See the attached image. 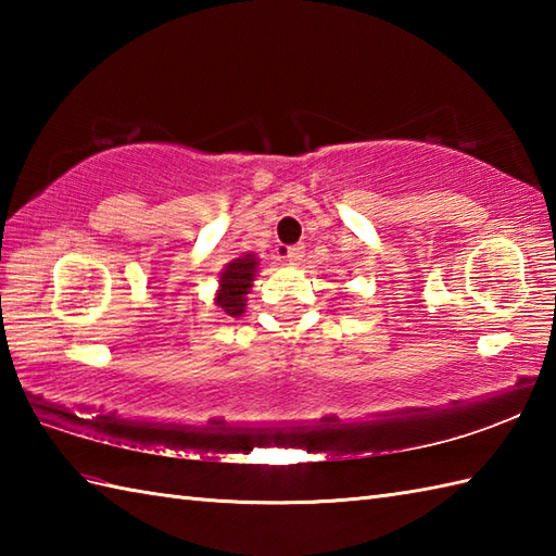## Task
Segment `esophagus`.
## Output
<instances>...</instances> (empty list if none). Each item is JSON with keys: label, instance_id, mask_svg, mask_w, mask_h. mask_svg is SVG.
<instances>
[{"label": "esophagus", "instance_id": "obj_1", "mask_svg": "<svg viewBox=\"0 0 556 556\" xmlns=\"http://www.w3.org/2000/svg\"><path fill=\"white\" fill-rule=\"evenodd\" d=\"M303 260V245H289L287 248V263L289 265H299Z\"/></svg>", "mask_w": 556, "mask_h": 556}]
</instances>
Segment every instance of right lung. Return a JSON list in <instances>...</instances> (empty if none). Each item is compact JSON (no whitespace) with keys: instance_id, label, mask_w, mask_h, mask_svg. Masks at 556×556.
<instances>
[{"instance_id":"add662e5","label":"right lung","mask_w":556,"mask_h":556,"mask_svg":"<svg viewBox=\"0 0 556 556\" xmlns=\"http://www.w3.org/2000/svg\"><path fill=\"white\" fill-rule=\"evenodd\" d=\"M257 269H260V257L253 251L241 253L239 257H233L231 263L224 265V269L219 271L217 293H215V303L217 308H222L224 315L241 317L245 313V305H248L245 296L251 293Z\"/></svg>"}]
</instances>
